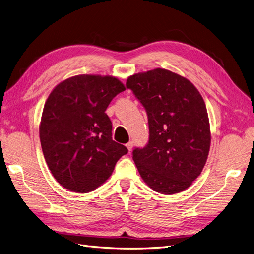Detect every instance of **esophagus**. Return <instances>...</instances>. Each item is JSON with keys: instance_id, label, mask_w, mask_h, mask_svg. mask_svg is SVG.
Listing matches in <instances>:
<instances>
[{"instance_id": "obj_1", "label": "esophagus", "mask_w": 254, "mask_h": 254, "mask_svg": "<svg viewBox=\"0 0 254 254\" xmlns=\"http://www.w3.org/2000/svg\"><path fill=\"white\" fill-rule=\"evenodd\" d=\"M126 147L128 148V150L130 151V150H131L132 148H133V142H131V141H130V142H128L127 144H126Z\"/></svg>"}]
</instances>
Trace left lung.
<instances>
[{
    "label": "left lung",
    "mask_w": 254,
    "mask_h": 254,
    "mask_svg": "<svg viewBox=\"0 0 254 254\" xmlns=\"http://www.w3.org/2000/svg\"><path fill=\"white\" fill-rule=\"evenodd\" d=\"M126 87L148 118V143L132 151L143 180L164 195L187 190L201 174L210 150L202 96L187 78L164 68L130 76Z\"/></svg>",
    "instance_id": "1"
}]
</instances>
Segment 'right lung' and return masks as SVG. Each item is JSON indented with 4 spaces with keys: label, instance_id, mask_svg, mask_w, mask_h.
Returning a JSON list of instances; mask_svg holds the SVG:
<instances>
[{
    "label": "right lung",
    "instance_id": "1",
    "mask_svg": "<svg viewBox=\"0 0 254 254\" xmlns=\"http://www.w3.org/2000/svg\"><path fill=\"white\" fill-rule=\"evenodd\" d=\"M125 87L111 76L78 75L60 82L45 102L40 142L54 178L75 193H88L111 176L124 145L112 140L107 107Z\"/></svg>",
    "mask_w": 254,
    "mask_h": 254
}]
</instances>
